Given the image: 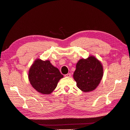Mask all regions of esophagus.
Segmentation results:
<instances>
[{
    "mask_svg": "<svg viewBox=\"0 0 130 130\" xmlns=\"http://www.w3.org/2000/svg\"><path fill=\"white\" fill-rule=\"evenodd\" d=\"M71 76V73H68L65 75V76H66V77H70V76Z\"/></svg>",
    "mask_w": 130,
    "mask_h": 130,
    "instance_id": "34e87169",
    "label": "esophagus"
}]
</instances>
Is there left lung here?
<instances>
[{
	"instance_id": "8db88e82",
	"label": "left lung",
	"mask_w": 130,
	"mask_h": 130,
	"mask_svg": "<svg viewBox=\"0 0 130 130\" xmlns=\"http://www.w3.org/2000/svg\"><path fill=\"white\" fill-rule=\"evenodd\" d=\"M103 75V66L98 59L89 56L80 59L76 65L73 78L77 87L84 92L94 90L99 86Z\"/></svg>"
}]
</instances>
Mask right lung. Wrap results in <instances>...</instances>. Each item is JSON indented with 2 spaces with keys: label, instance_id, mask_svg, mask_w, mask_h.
I'll return each instance as SVG.
<instances>
[{
  "label": "right lung",
  "instance_id": "obj_1",
  "mask_svg": "<svg viewBox=\"0 0 130 130\" xmlns=\"http://www.w3.org/2000/svg\"><path fill=\"white\" fill-rule=\"evenodd\" d=\"M63 78L59 70L49 60L37 59L29 71L28 79L32 87L43 94H51L56 88L59 80Z\"/></svg>",
  "mask_w": 130,
  "mask_h": 130
}]
</instances>
